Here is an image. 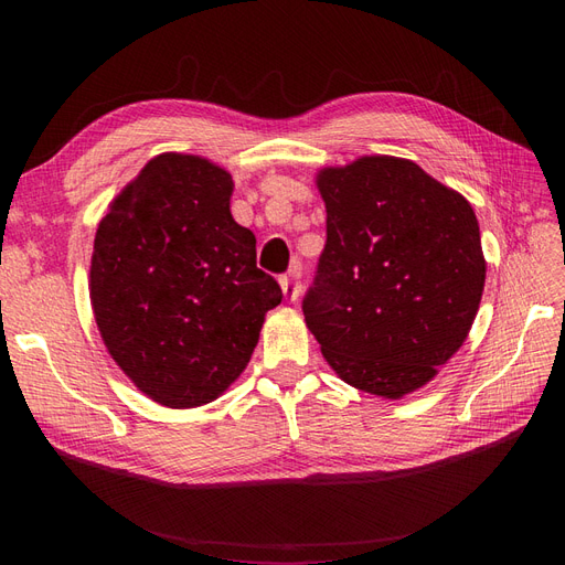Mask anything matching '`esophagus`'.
Wrapping results in <instances>:
<instances>
[{
  "label": "esophagus",
  "instance_id": "obj_1",
  "mask_svg": "<svg viewBox=\"0 0 565 565\" xmlns=\"http://www.w3.org/2000/svg\"><path fill=\"white\" fill-rule=\"evenodd\" d=\"M299 278H301V264H299V262L292 264V268H289L287 276L280 278V287H282V292H285V297H287L289 301H297L299 295H301V282H299Z\"/></svg>",
  "mask_w": 565,
  "mask_h": 565
}]
</instances>
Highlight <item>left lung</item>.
<instances>
[{
	"instance_id": "8db88e82",
	"label": "left lung",
	"mask_w": 565,
	"mask_h": 565,
	"mask_svg": "<svg viewBox=\"0 0 565 565\" xmlns=\"http://www.w3.org/2000/svg\"><path fill=\"white\" fill-rule=\"evenodd\" d=\"M328 243L303 318L347 384L382 398L431 382L465 344L486 285L471 204L413 160L365 156L316 179Z\"/></svg>"
}]
</instances>
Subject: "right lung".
I'll list each match as a JSON object with an SVG mask.
<instances>
[{
    "label": "right lung",
    "instance_id": "add662e5",
    "mask_svg": "<svg viewBox=\"0 0 565 565\" xmlns=\"http://www.w3.org/2000/svg\"><path fill=\"white\" fill-rule=\"evenodd\" d=\"M218 164L162 152L100 218L92 309L113 361L167 407L218 398L247 367L282 289L256 268V237L231 214Z\"/></svg>",
    "mask_w": 565,
    "mask_h": 565
}]
</instances>
